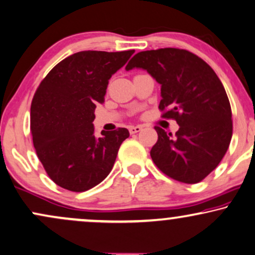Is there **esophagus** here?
I'll list each match as a JSON object with an SVG mask.
<instances>
[{
    "label": "esophagus",
    "instance_id": "esophagus-1",
    "mask_svg": "<svg viewBox=\"0 0 255 255\" xmlns=\"http://www.w3.org/2000/svg\"><path fill=\"white\" fill-rule=\"evenodd\" d=\"M142 130V127L141 126H130L129 127V133L130 134H135V133H138V131Z\"/></svg>",
    "mask_w": 255,
    "mask_h": 255
}]
</instances>
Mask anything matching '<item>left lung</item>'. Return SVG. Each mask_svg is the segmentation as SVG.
<instances>
[{"mask_svg":"<svg viewBox=\"0 0 255 255\" xmlns=\"http://www.w3.org/2000/svg\"><path fill=\"white\" fill-rule=\"evenodd\" d=\"M147 70L161 86L162 117L180 126L175 135L155 127L150 156L174 180L196 183L220 163L230 146L233 124L226 90L214 70L191 51L161 48L134 55L126 70Z\"/></svg>","mask_w":255,"mask_h":255,"instance_id":"obj_1","label":"left lung"}]
</instances>
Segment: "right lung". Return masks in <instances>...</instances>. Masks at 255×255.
<instances>
[{
    "instance_id": "obj_1",
    "label": "right lung",
    "mask_w": 255,
    "mask_h": 255,
    "mask_svg": "<svg viewBox=\"0 0 255 255\" xmlns=\"http://www.w3.org/2000/svg\"><path fill=\"white\" fill-rule=\"evenodd\" d=\"M133 54L79 51L57 63L38 86L30 130L38 159L57 186L85 192L111 173L129 131L119 128L95 136L94 112L104 104L109 79Z\"/></svg>"
}]
</instances>
